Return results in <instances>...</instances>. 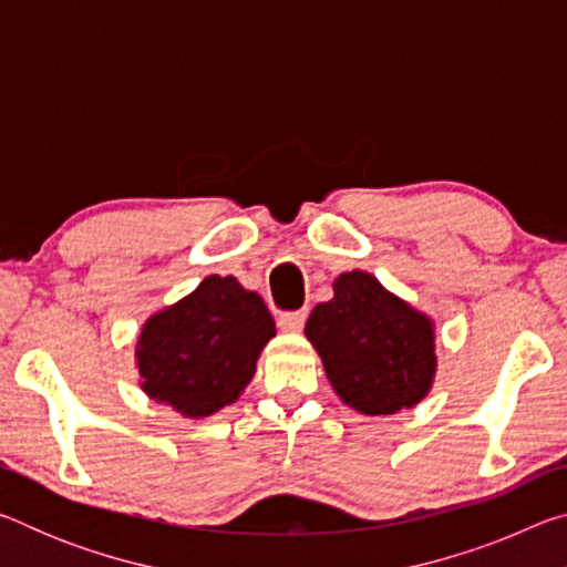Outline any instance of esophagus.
Listing matches in <instances>:
<instances>
[{"instance_id": "obj_1", "label": "esophagus", "mask_w": 567, "mask_h": 567, "mask_svg": "<svg viewBox=\"0 0 567 567\" xmlns=\"http://www.w3.org/2000/svg\"><path fill=\"white\" fill-rule=\"evenodd\" d=\"M305 312H285L277 318V328L282 332H300L305 328Z\"/></svg>"}]
</instances>
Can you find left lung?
I'll list each match as a JSON object with an SVG mask.
<instances>
[{
  "label": "left lung",
  "mask_w": 567,
  "mask_h": 567,
  "mask_svg": "<svg viewBox=\"0 0 567 567\" xmlns=\"http://www.w3.org/2000/svg\"><path fill=\"white\" fill-rule=\"evenodd\" d=\"M305 334L344 405L360 415H395L433 390L435 320L402 300L375 275L334 277L332 300L315 305Z\"/></svg>",
  "instance_id": "left-lung-1"
}]
</instances>
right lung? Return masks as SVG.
<instances>
[{
  "instance_id": "obj_1",
  "label": "right lung",
  "mask_w": 567,
  "mask_h": 567,
  "mask_svg": "<svg viewBox=\"0 0 567 567\" xmlns=\"http://www.w3.org/2000/svg\"><path fill=\"white\" fill-rule=\"evenodd\" d=\"M265 300L233 275H209L152 312L134 342V368L150 400L203 420L239 400L275 338Z\"/></svg>"
}]
</instances>
